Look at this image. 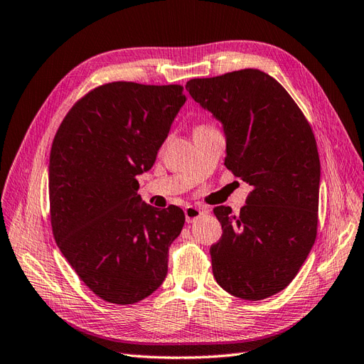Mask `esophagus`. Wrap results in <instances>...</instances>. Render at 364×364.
I'll list each match as a JSON object with an SVG mask.
<instances>
[{"mask_svg":"<svg viewBox=\"0 0 364 364\" xmlns=\"http://www.w3.org/2000/svg\"><path fill=\"white\" fill-rule=\"evenodd\" d=\"M184 215H186V221L188 223H193L195 220H198L200 217H203L204 215V212L200 209V208H197V206H186L184 208Z\"/></svg>","mask_w":364,"mask_h":364,"instance_id":"esophagus-1","label":"esophagus"}]
</instances>
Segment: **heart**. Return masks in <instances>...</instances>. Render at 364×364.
<instances>
[{
	"mask_svg": "<svg viewBox=\"0 0 364 364\" xmlns=\"http://www.w3.org/2000/svg\"><path fill=\"white\" fill-rule=\"evenodd\" d=\"M203 127H210V126L209 124H198L195 129H203Z\"/></svg>",
	"mask_w": 364,
	"mask_h": 364,
	"instance_id": "1",
	"label": "heart"
}]
</instances>
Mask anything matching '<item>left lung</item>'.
Masks as SVG:
<instances>
[{
	"mask_svg": "<svg viewBox=\"0 0 364 364\" xmlns=\"http://www.w3.org/2000/svg\"><path fill=\"white\" fill-rule=\"evenodd\" d=\"M186 90L223 124L225 166L252 186L246 206L213 213L223 235L210 247L212 272L226 292L263 300L292 282L315 243L320 156L303 112L258 69L193 78Z\"/></svg>",
	"mask_w": 364,
	"mask_h": 364,
	"instance_id": "8db88e82",
	"label": "left lung"
}]
</instances>
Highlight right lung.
Listing matches in <instances>:
<instances>
[{
  "label": "right lung",
  "instance_id": "obj_1",
  "mask_svg": "<svg viewBox=\"0 0 364 364\" xmlns=\"http://www.w3.org/2000/svg\"><path fill=\"white\" fill-rule=\"evenodd\" d=\"M184 102L178 85L107 82L73 105L53 138V237L101 300L134 304L164 282L184 212L141 203L136 176L154 166Z\"/></svg>",
  "mask_w": 364,
  "mask_h": 364
}]
</instances>
